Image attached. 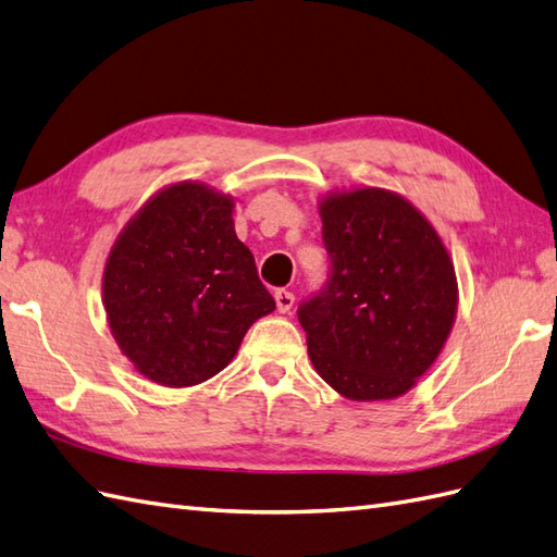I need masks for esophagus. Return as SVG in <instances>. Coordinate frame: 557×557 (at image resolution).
<instances>
[{"label":"esophagus","instance_id":"esophagus-1","mask_svg":"<svg viewBox=\"0 0 557 557\" xmlns=\"http://www.w3.org/2000/svg\"><path fill=\"white\" fill-rule=\"evenodd\" d=\"M275 304H277L280 312H289L292 306H294V294L287 292V289H277L275 292Z\"/></svg>","mask_w":557,"mask_h":557}]
</instances>
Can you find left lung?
Segmentation results:
<instances>
[{
	"label": "left lung",
	"mask_w": 557,
	"mask_h": 557,
	"mask_svg": "<svg viewBox=\"0 0 557 557\" xmlns=\"http://www.w3.org/2000/svg\"><path fill=\"white\" fill-rule=\"evenodd\" d=\"M318 209L332 273L298 308L308 358L348 400H395L449 338L459 306L449 251L431 221L393 190H336Z\"/></svg>",
	"instance_id": "8db88e82"
}]
</instances>
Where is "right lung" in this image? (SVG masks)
<instances>
[{
  "instance_id": "1",
  "label": "right lung",
  "mask_w": 557,
  "mask_h": 557,
  "mask_svg": "<svg viewBox=\"0 0 557 557\" xmlns=\"http://www.w3.org/2000/svg\"><path fill=\"white\" fill-rule=\"evenodd\" d=\"M235 199L171 183L129 219L103 270L110 332L140 376L197 386L231 364L249 326L275 310L235 235Z\"/></svg>"
}]
</instances>
